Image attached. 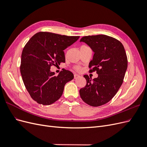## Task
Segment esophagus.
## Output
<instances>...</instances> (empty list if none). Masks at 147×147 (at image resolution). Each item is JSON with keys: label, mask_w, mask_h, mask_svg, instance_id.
Wrapping results in <instances>:
<instances>
[{"label": "esophagus", "mask_w": 147, "mask_h": 147, "mask_svg": "<svg viewBox=\"0 0 147 147\" xmlns=\"http://www.w3.org/2000/svg\"><path fill=\"white\" fill-rule=\"evenodd\" d=\"M79 77H80V75H78V74H75L74 75V78L75 79H77Z\"/></svg>", "instance_id": "obj_1"}]
</instances>
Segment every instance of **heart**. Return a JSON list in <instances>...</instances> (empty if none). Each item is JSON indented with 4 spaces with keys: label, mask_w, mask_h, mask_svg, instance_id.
<instances>
[{
    "label": "heart",
    "mask_w": 147,
    "mask_h": 147,
    "mask_svg": "<svg viewBox=\"0 0 147 147\" xmlns=\"http://www.w3.org/2000/svg\"><path fill=\"white\" fill-rule=\"evenodd\" d=\"M76 69H77V70H80V68L79 67H76Z\"/></svg>",
    "instance_id": "heart-1"
}]
</instances>
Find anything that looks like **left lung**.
I'll return each instance as SVG.
<instances>
[{
	"label": "left lung",
	"mask_w": 147,
	"mask_h": 147,
	"mask_svg": "<svg viewBox=\"0 0 147 147\" xmlns=\"http://www.w3.org/2000/svg\"><path fill=\"white\" fill-rule=\"evenodd\" d=\"M80 42L86 43L94 53L89 67L90 72L96 71L97 78L91 79L84 75L86 86L80 90L82 100L92 107L109 102L117 94L123 82L127 67V58L123 44L105 35H88Z\"/></svg>",
	"instance_id": "1"
}]
</instances>
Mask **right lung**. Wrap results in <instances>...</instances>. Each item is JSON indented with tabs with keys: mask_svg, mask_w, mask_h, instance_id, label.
Listing matches in <instances>:
<instances>
[{
	"mask_svg": "<svg viewBox=\"0 0 147 147\" xmlns=\"http://www.w3.org/2000/svg\"><path fill=\"white\" fill-rule=\"evenodd\" d=\"M79 37L40 32L26 43L21 55L20 72L26 90L37 103L53 104L63 94L65 84L74 79L69 70L64 69L56 76L50 69L65 63L63 51Z\"/></svg>",
	"mask_w": 147,
	"mask_h": 147,
	"instance_id": "obj_1",
	"label": "right lung"
}]
</instances>
